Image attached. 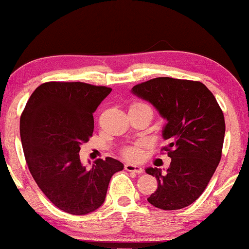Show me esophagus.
Listing matches in <instances>:
<instances>
[{"instance_id":"1","label":"esophagus","mask_w":249,"mask_h":249,"mask_svg":"<svg viewBox=\"0 0 249 249\" xmlns=\"http://www.w3.org/2000/svg\"><path fill=\"white\" fill-rule=\"evenodd\" d=\"M124 169L127 170V172H131V173H137V174L143 173V168L141 166H136V164H131V163L124 164Z\"/></svg>"}]
</instances>
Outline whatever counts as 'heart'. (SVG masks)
<instances>
[{"label":"heart","mask_w":249,"mask_h":249,"mask_svg":"<svg viewBox=\"0 0 249 249\" xmlns=\"http://www.w3.org/2000/svg\"><path fill=\"white\" fill-rule=\"evenodd\" d=\"M130 107H147L152 111L151 106L145 104V103H135V104H132L130 106ZM122 156L127 158L129 160H138L141 158V150L137 146L124 147V150H122Z\"/></svg>","instance_id":"b5f03b06"}]
</instances>
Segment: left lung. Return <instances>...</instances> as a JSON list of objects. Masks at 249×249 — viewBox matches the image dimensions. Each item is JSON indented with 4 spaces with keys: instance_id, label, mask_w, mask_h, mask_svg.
Masks as SVG:
<instances>
[{
    "instance_id": "left-lung-1",
    "label": "left lung",
    "mask_w": 249,
    "mask_h": 249,
    "mask_svg": "<svg viewBox=\"0 0 249 249\" xmlns=\"http://www.w3.org/2000/svg\"><path fill=\"white\" fill-rule=\"evenodd\" d=\"M132 92L156 106L168 121L163 129L167 145L161 151L172 162L166 174L160 168L146 169L158 180L147 201L163 211L188 207L202 195L221 161L223 111L200 81L156 77L138 83Z\"/></svg>"
}]
</instances>
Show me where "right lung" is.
I'll return each instance as SVG.
<instances>
[{
    "label": "right lung",
    "mask_w": 249,
    "mask_h": 249,
    "mask_svg": "<svg viewBox=\"0 0 249 249\" xmlns=\"http://www.w3.org/2000/svg\"><path fill=\"white\" fill-rule=\"evenodd\" d=\"M105 86L50 81L32 93L20 117L25 160L37 186L60 211L86 215L104 202L120 161L97 159L91 169L80 160L93 132V112L111 92Z\"/></svg>",
    "instance_id": "1"
}]
</instances>
